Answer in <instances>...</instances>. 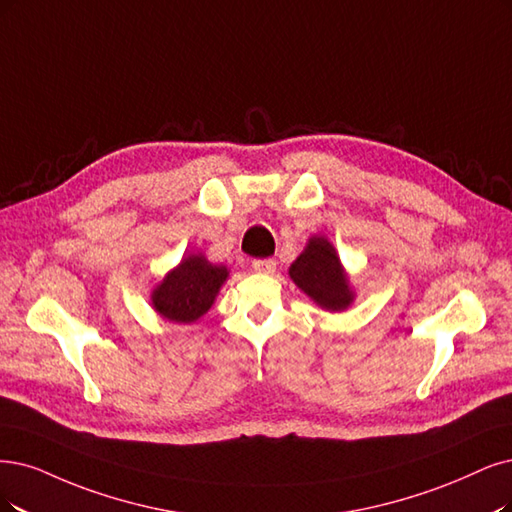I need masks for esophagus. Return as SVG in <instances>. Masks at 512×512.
Instances as JSON below:
<instances>
[{
	"mask_svg": "<svg viewBox=\"0 0 512 512\" xmlns=\"http://www.w3.org/2000/svg\"><path fill=\"white\" fill-rule=\"evenodd\" d=\"M253 270L259 274H274L276 272V261L274 259H255Z\"/></svg>",
	"mask_w": 512,
	"mask_h": 512,
	"instance_id": "esophagus-1",
	"label": "esophagus"
}]
</instances>
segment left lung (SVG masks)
<instances>
[{
	"label": "left lung",
	"mask_w": 512,
	"mask_h": 512,
	"mask_svg": "<svg viewBox=\"0 0 512 512\" xmlns=\"http://www.w3.org/2000/svg\"><path fill=\"white\" fill-rule=\"evenodd\" d=\"M295 285L310 295L320 308L339 312L352 301L348 278L342 270L333 244L325 238H312L289 270Z\"/></svg>",
	"instance_id": "1"
}]
</instances>
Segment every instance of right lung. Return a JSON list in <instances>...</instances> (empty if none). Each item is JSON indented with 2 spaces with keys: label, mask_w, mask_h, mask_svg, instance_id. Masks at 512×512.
I'll list each match as a JSON object with an SVG mask.
<instances>
[{
  "label": "right lung",
  "mask_w": 512,
  "mask_h": 512,
  "mask_svg": "<svg viewBox=\"0 0 512 512\" xmlns=\"http://www.w3.org/2000/svg\"><path fill=\"white\" fill-rule=\"evenodd\" d=\"M225 278L227 268L213 266L202 255H189L162 280L151 301L173 323H194L211 310Z\"/></svg>",
  "instance_id": "right-lung-1"
}]
</instances>
